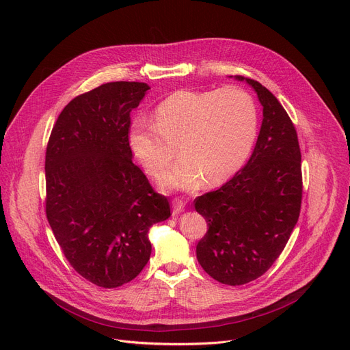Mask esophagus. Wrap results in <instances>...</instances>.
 I'll return each instance as SVG.
<instances>
[{
	"instance_id": "34e87169",
	"label": "esophagus",
	"mask_w": 350,
	"mask_h": 350,
	"mask_svg": "<svg viewBox=\"0 0 350 350\" xmlns=\"http://www.w3.org/2000/svg\"><path fill=\"white\" fill-rule=\"evenodd\" d=\"M185 207H186L185 201H181V200L176 198V200L173 201V215H177V214L183 213V210H185Z\"/></svg>"
}]
</instances>
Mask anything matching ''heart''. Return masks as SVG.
Wrapping results in <instances>:
<instances>
[{
    "label": "heart",
    "instance_id": "heart-1",
    "mask_svg": "<svg viewBox=\"0 0 350 350\" xmlns=\"http://www.w3.org/2000/svg\"><path fill=\"white\" fill-rule=\"evenodd\" d=\"M154 122L137 118L129 127L133 157L167 189L193 190L206 178L221 183L247 161L258 132V109L247 90H177L154 109Z\"/></svg>",
    "mask_w": 350,
    "mask_h": 350
}]
</instances>
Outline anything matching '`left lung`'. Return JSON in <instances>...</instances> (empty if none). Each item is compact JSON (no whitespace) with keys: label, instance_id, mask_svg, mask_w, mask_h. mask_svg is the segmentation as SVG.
I'll list each match as a JSON object with an SVG mask.
<instances>
[{"label":"left lung","instance_id":"obj_1","mask_svg":"<svg viewBox=\"0 0 350 350\" xmlns=\"http://www.w3.org/2000/svg\"><path fill=\"white\" fill-rule=\"evenodd\" d=\"M248 83L262 105L254 152L241 170L215 191L196 198L208 231L197 244V260L215 281L244 285L261 277L285 248L302 200L301 150L288 113L260 82Z\"/></svg>","mask_w":350,"mask_h":350}]
</instances>
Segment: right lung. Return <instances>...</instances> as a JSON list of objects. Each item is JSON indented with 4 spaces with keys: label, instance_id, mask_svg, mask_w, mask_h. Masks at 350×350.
Returning <instances> with one entry per match:
<instances>
[{
    "label": "right lung",
    "instance_id": "obj_1",
    "mask_svg": "<svg viewBox=\"0 0 350 350\" xmlns=\"http://www.w3.org/2000/svg\"><path fill=\"white\" fill-rule=\"evenodd\" d=\"M150 86L109 82L70 100L46 147V218L69 264L89 282L116 288L150 258L149 230L170 217L132 161L131 112Z\"/></svg>",
    "mask_w": 350,
    "mask_h": 350
}]
</instances>
